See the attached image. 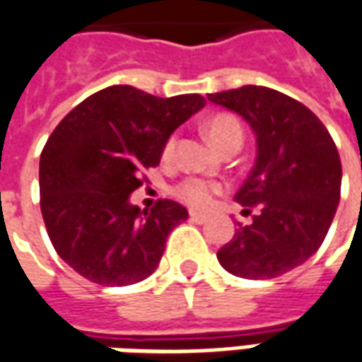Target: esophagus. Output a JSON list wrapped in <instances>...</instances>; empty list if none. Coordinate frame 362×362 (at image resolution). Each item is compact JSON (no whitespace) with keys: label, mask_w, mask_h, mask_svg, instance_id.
<instances>
[{"label":"esophagus","mask_w":362,"mask_h":362,"mask_svg":"<svg viewBox=\"0 0 362 362\" xmlns=\"http://www.w3.org/2000/svg\"><path fill=\"white\" fill-rule=\"evenodd\" d=\"M189 219L194 221V223H197V225H204V223H207V215H204V213L192 211L189 213Z\"/></svg>","instance_id":"obj_1"}]
</instances>
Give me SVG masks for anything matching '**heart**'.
<instances>
[{"instance_id": "1", "label": "heart", "mask_w": 362, "mask_h": 362, "mask_svg": "<svg viewBox=\"0 0 362 362\" xmlns=\"http://www.w3.org/2000/svg\"><path fill=\"white\" fill-rule=\"evenodd\" d=\"M205 135H207L209 143L217 151H221L225 145L233 141L243 143V127L238 124V119L233 118V116H227V114H219V116H213L211 119H207V124H205ZM174 143H176L174 137H170L166 141L165 149H163V157L168 158L173 155ZM219 189V186L211 184V182L188 178V180L178 184L176 196L180 197L182 202H186L192 207H196V209H205L207 205L211 204L213 194H217Z\"/></svg>"}]
</instances>
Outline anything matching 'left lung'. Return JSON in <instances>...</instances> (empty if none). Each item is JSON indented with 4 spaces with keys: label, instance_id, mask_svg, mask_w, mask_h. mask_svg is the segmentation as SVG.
<instances>
[{
    "label": "left lung",
    "instance_id": "obj_1",
    "mask_svg": "<svg viewBox=\"0 0 362 362\" xmlns=\"http://www.w3.org/2000/svg\"><path fill=\"white\" fill-rule=\"evenodd\" d=\"M207 98L256 135V163L235 202L259 213L238 223L217 259L236 277H279L312 258L329 230L341 192L337 147L314 112L279 90L246 85Z\"/></svg>",
    "mask_w": 362,
    "mask_h": 362
}]
</instances>
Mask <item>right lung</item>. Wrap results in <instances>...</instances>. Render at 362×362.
I'll use <instances>...</instances> for the list:
<instances>
[{
	"label": "right lung",
	"instance_id": "add662e5",
	"mask_svg": "<svg viewBox=\"0 0 362 362\" xmlns=\"http://www.w3.org/2000/svg\"><path fill=\"white\" fill-rule=\"evenodd\" d=\"M205 106L199 95L160 98L114 85L62 119L40 155V209L67 266L103 287H126L158 267L174 227L188 209L158 199L129 204L139 173L157 166L176 127Z\"/></svg>",
	"mask_w": 362,
	"mask_h": 362
}]
</instances>
